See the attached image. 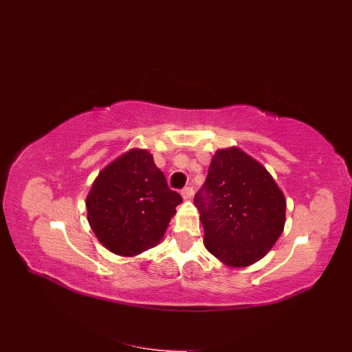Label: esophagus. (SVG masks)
I'll return each instance as SVG.
<instances>
[{
  "label": "esophagus",
  "mask_w": 352,
  "mask_h": 352,
  "mask_svg": "<svg viewBox=\"0 0 352 352\" xmlns=\"http://www.w3.org/2000/svg\"><path fill=\"white\" fill-rule=\"evenodd\" d=\"M192 194H194V190L190 186H187V187H184L183 190H181V196L184 197V200H190L192 197Z\"/></svg>",
  "instance_id": "34e87169"
}]
</instances>
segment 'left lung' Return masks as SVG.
Here are the masks:
<instances>
[{"mask_svg": "<svg viewBox=\"0 0 352 352\" xmlns=\"http://www.w3.org/2000/svg\"><path fill=\"white\" fill-rule=\"evenodd\" d=\"M194 203L204 228V246L230 267L256 263L284 229L281 190L261 164L238 148L214 153Z\"/></svg>", "mask_w": 352, "mask_h": 352, "instance_id": "8db88e82", "label": "left lung"}]
</instances>
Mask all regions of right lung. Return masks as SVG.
<instances>
[{"label":"right lung","mask_w":352,"mask_h":352,"mask_svg":"<svg viewBox=\"0 0 352 352\" xmlns=\"http://www.w3.org/2000/svg\"><path fill=\"white\" fill-rule=\"evenodd\" d=\"M183 201L145 149H132L98 174L87 197L88 222L114 254L130 256L158 243Z\"/></svg>","instance_id":"right-lung-1"}]
</instances>
